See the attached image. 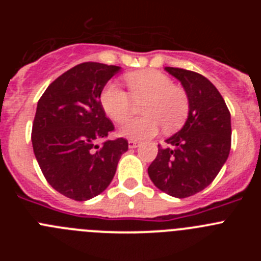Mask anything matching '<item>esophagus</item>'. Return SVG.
Returning <instances> with one entry per match:
<instances>
[{
  "label": "esophagus",
  "mask_w": 261,
  "mask_h": 261,
  "mask_svg": "<svg viewBox=\"0 0 261 261\" xmlns=\"http://www.w3.org/2000/svg\"><path fill=\"white\" fill-rule=\"evenodd\" d=\"M128 145H129V147H130V149H135V147L138 146V141H136V140H129Z\"/></svg>",
  "instance_id": "esophagus-1"
}]
</instances>
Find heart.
<instances>
[{
    "mask_svg": "<svg viewBox=\"0 0 261 261\" xmlns=\"http://www.w3.org/2000/svg\"><path fill=\"white\" fill-rule=\"evenodd\" d=\"M125 82L129 93L116 84H108L100 94L103 110L117 124L130 119L133 100L144 102L141 114L145 116L129 121L121 129V135L145 140L155 136L162 126L166 132H174L183 125L190 111V100L186 91L175 86L168 75L146 69L128 74Z\"/></svg>",
    "mask_w": 261,
    "mask_h": 261,
    "instance_id": "obj_1",
    "label": "heart"
}]
</instances>
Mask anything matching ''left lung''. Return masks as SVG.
I'll use <instances>...</instances> for the list:
<instances>
[{
	"label": "left lung",
	"mask_w": 261,
	"mask_h": 261,
	"mask_svg": "<svg viewBox=\"0 0 261 261\" xmlns=\"http://www.w3.org/2000/svg\"><path fill=\"white\" fill-rule=\"evenodd\" d=\"M165 70L180 81L190 111L183 128L166 140V146L158 145L147 174L162 192L184 199L206 188L225 165L231 146V119L208 78L180 68Z\"/></svg>",
	"instance_id": "8db88e82"
}]
</instances>
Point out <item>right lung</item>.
I'll use <instances>...</instances> for the list:
<instances>
[{
	"instance_id": "add662e5",
	"label": "right lung",
	"mask_w": 261,
	"mask_h": 261,
	"mask_svg": "<svg viewBox=\"0 0 261 261\" xmlns=\"http://www.w3.org/2000/svg\"><path fill=\"white\" fill-rule=\"evenodd\" d=\"M120 66L82 62L55 80L39 99L32 147L48 183L75 201L93 199L110 186L125 138L105 140L115 129L100 94Z\"/></svg>"
}]
</instances>
